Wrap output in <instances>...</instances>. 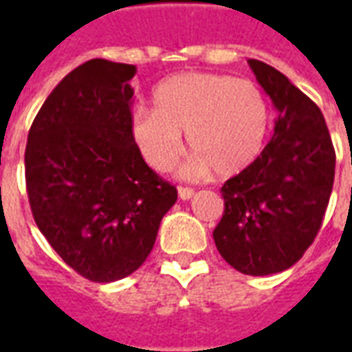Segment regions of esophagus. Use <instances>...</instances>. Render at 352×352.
I'll return each mask as SVG.
<instances>
[{
    "mask_svg": "<svg viewBox=\"0 0 352 352\" xmlns=\"http://www.w3.org/2000/svg\"><path fill=\"white\" fill-rule=\"evenodd\" d=\"M179 198L181 199H184V201H186V199H190L192 196H194V190H192V188H188V186H179Z\"/></svg>",
    "mask_w": 352,
    "mask_h": 352,
    "instance_id": "obj_1",
    "label": "esophagus"
}]
</instances>
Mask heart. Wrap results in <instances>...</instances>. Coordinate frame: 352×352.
<instances>
[{
    "mask_svg": "<svg viewBox=\"0 0 352 352\" xmlns=\"http://www.w3.org/2000/svg\"><path fill=\"white\" fill-rule=\"evenodd\" d=\"M272 113L256 82L222 73H179L153 90V109L139 107L130 133L145 162L168 171L183 153V133L194 151L183 175L234 177L256 162Z\"/></svg>",
    "mask_w": 352,
    "mask_h": 352,
    "instance_id": "1",
    "label": "heart"
}]
</instances>
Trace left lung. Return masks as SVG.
Masks as SVG:
<instances>
[{
  "label": "left lung",
  "mask_w": 352,
  "mask_h": 352,
  "mask_svg": "<svg viewBox=\"0 0 352 352\" xmlns=\"http://www.w3.org/2000/svg\"><path fill=\"white\" fill-rule=\"evenodd\" d=\"M277 111L272 141L221 188L224 214L214 245L245 275H272L302 258L317 237L336 173L320 109L272 65L249 60Z\"/></svg>",
  "instance_id": "8db88e82"
}]
</instances>
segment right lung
<instances>
[{
	"label": "right lung",
	"mask_w": 352,
	"mask_h": 352,
	"mask_svg": "<svg viewBox=\"0 0 352 352\" xmlns=\"http://www.w3.org/2000/svg\"><path fill=\"white\" fill-rule=\"evenodd\" d=\"M135 65L88 60L50 92L28 133L35 224L65 264L94 283L124 279L151 254L177 188L130 133Z\"/></svg>",
	"instance_id": "obj_1"
}]
</instances>
